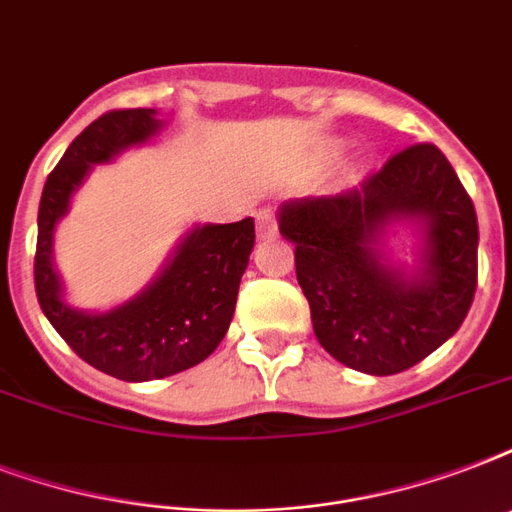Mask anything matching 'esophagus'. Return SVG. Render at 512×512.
I'll return each instance as SVG.
<instances>
[{
	"mask_svg": "<svg viewBox=\"0 0 512 512\" xmlns=\"http://www.w3.org/2000/svg\"><path fill=\"white\" fill-rule=\"evenodd\" d=\"M276 233H279V225H276V215L265 209V212H260V215H257V239H260V241L276 239Z\"/></svg>",
	"mask_w": 512,
	"mask_h": 512,
	"instance_id": "obj_1",
	"label": "esophagus"
}]
</instances>
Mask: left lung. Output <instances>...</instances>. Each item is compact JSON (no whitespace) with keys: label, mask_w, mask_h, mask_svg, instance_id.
I'll return each mask as SVG.
<instances>
[{"label":"left lung","mask_w":512,"mask_h":512,"mask_svg":"<svg viewBox=\"0 0 512 512\" xmlns=\"http://www.w3.org/2000/svg\"><path fill=\"white\" fill-rule=\"evenodd\" d=\"M276 217L295 244L316 340L340 364L398 374L462 327L476 295L478 220L436 146L406 148L340 196L284 201ZM393 224L418 236L412 266L387 247Z\"/></svg>","instance_id":"1"}]
</instances>
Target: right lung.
<instances>
[{"mask_svg": "<svg viewBox=\"0 0 512 512\" xmlns=\"http://www.w3.org/2000/svg\"><path fill=\"white\" fill-rule=\"evenodd\" d=\"M167 122L156 108L111 111L66 148L39 201L34 284L44 316L87 364L116 380L148 382L201 364L220 345L239 295L241 276L255 249V220L204 223L185 231L162 271L138 295L108 311H82L66 300L55 268V228L71 209L95 164L114 162L146 146Z\"/></svg>", "mask_w": 512, "mask_h": 512, "instance_id": "add662e5", "label": "right lung"}]
</instances>
